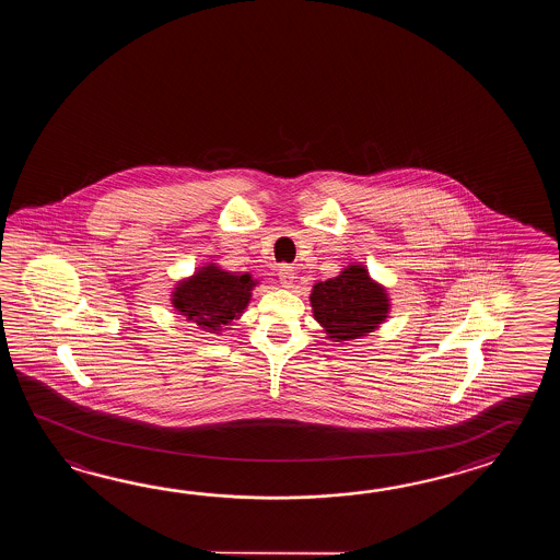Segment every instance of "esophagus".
Here are the masks:
<instances>
[{
	"label": "esophagus",
	"instance_id": "obj_1",
	"mask_svg": "<svg viewBox=\"0 0 560 560\" xmlns=\"http://www.w3.org/2000/svg\"><path fill=\"white\" fill-rule=\"evenodd\" d=\"M278 276H280V282H282V285L290 288V285L294 284L296 270H294V266H290V264H280V268H278Z\"/></svg>",
	"mask_w": 560,
	"mask_h": 560
}]
</instances>
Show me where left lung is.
<instances>
[{
    "mask_svg": "<svg viewBox=\"0 0 560 560\" xmlns=\"http://www.w3.org/2000/svg\"><path fill=\"white\" fill-rule=\"evenodd\" d=\"M314 318L334 342L362 338L378 328L388 314L382 285L370 280L366 268L350 266L342 275L318 282L310 294Z\"/></svg>",
    "mask_w": 560,
    "mask_h": 560,
    "instance_id": "obj_1",
    "label": "left lung"
}]
</instances>
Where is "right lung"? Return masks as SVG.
Returning a JSON list of instances; mask_svg holds the SVG:
<instances>
[{
	"instance_id": "1",
	"label": "right lung",
	"mask_w": 560,
	"mask_h": 560,
	"mask_svg": "<svg viewBox=\"0 0 560 560\" xmlns=\"http://www.w3.org/2000/svg\"><path fill=\"white\" fill-rule=\"evenodd\" d=\"M256 280L250 275H232L218 266H206L174 292V308L208 332L236 320L248 306Z\"/></svg>"
}]
</instances>
